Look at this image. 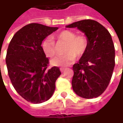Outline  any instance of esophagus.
<instances>
[{"label": "esophagus", "instance_id": "esophagus-1", "mask_svg": "<svg viewBox=\"0 0 123 123\" xmlns=\"http://www.w3.org/2000/svg\"><path fill=\"white\" fill-rule=\"evenodd\" d=\"M64 70H65V68H60V71H61L62 73H63Z\"/></svg>", "mask_w": 123, "mask_h": 123}]
</instances>
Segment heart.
Wrapping results in <instances>:
<instances>
[{
	"mask_svg": "<svg viewBox=\"0 0 123 123\" xmlns=\"http://www.w3.org/2000/svg\"><path fill=\"white\" fill-rule=\"evenodd\" d=\"M53 39L57 43H66L63 50V53L65 55L51 61V64L54 66H66L73 63L75 57H81L88 46V39L86 36L83 34L77 35L75 32L70 30L60 31L53 37ZM42 48L46 57L53 58L55 56L56 46L52 38L46 39L42 43Z\"/></svg>",
	"mask_w": 123,
	"mask_h": 123,
	"instance_id": "b5f03b06",
	"label": "heart"
}]
</instances>
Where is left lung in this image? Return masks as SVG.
Masks as SVG:
<instances>
[{"mask_svg":"<svg viewBox=\"0 0 123 123\" xmlns=\"http://www.w3.org/2000/svg\"><path fill=\"white\" fill-rule=\"evenodd\" d=\"M66 27H77L88 39L86 53L73 67V89L84 98H97L106 90L115 66L111 35L100 23L90 19L75 22Z\"/></svg>","mask_w":123,"mask_h":123,"instance_id":"1","label":"left lung"}]
</instances>
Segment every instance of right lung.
<instances>
[{"instance_id":"right-lung-1","label":"right lung","mask_w":123,"mask_h":123,"mask_svg":"<svg viewBox=\"0 0 123 123\" xmlns=\"http://www.w3.org/2000/svg\"><path fill=\"white\" fill-rule=\"evenodd\" d=\"M57 29L29 24L17 31L9 42L5 59L8 75L16 92L28 102L43 103L54 93L61 72L57 66L48 68L49 60L41 45Z\"/></svg>"}]
</instances>
